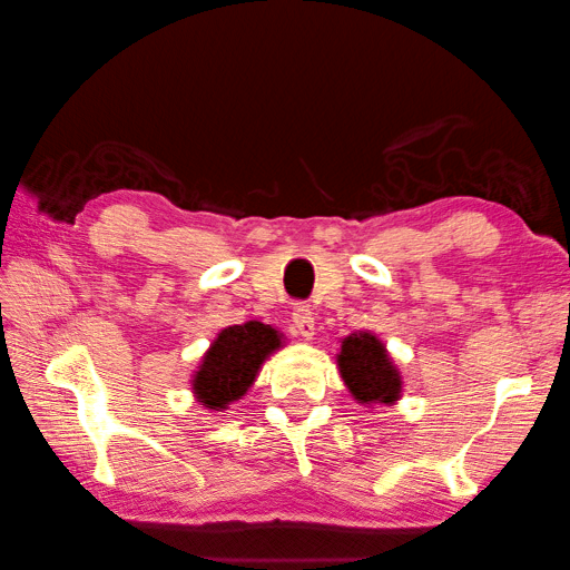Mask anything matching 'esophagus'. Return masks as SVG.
Returning <instances> with one entry per match:
<instances>
[{
    "mask_svg": "<svg viewBox=\"0 0 570 570\" xmlns=\"http://www.w3.org/2000/svg\"><path fill=\"white\" fill-rule=\"evenodd\" d=\"M292 321H294V328L298 331V334L306 336V338L314 336V324H316V321H314L312 306H308V304H296L294 312H292Z\"/></svg>",
    "mask_w": 570,
    "mask_h": 570,
    "instance_id": "1",
    "label": "esophagus"
}]
</instances>
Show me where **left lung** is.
<instances>
[{
  "label": "left lung",
  "mask_w": 570,
  "mask_h": 570,
  "mask_svg": "<svg viewBox=\"0 0 570 570\" xmlns=\"http://www.w3.org/2000/svg\"><path fill=\"white\" fill-rule=\"evenodd\" d=\"M338 371L358 403H393L401 396V376L374 334H351L341 341Z\"/></svg>",
  "instance_id": "left-lung-1"
}]
</instances>
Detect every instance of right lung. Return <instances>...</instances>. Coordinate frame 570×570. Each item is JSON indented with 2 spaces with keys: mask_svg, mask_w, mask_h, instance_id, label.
Masks as SVG:
<instances>
[{
  "mask_svg": "<svg viewBox=\"0 0 570 570\" xmlns=\"http://www.w3.org/2000/svg\"><path fill=\"white\" fill-rule=\"evenodd\" d=\"M278 346H282V334L262 321L224 328L212 348L206 351L194 376L191 386L196 399L206 409H226L232 401L242 399L249 391L264 358Z\"/></svg>",
  "mask_w": 570,
  "mask_h": 570,
  "instance_id": "right-lung-1",
  "label": "right lung"
}]
</instances>
